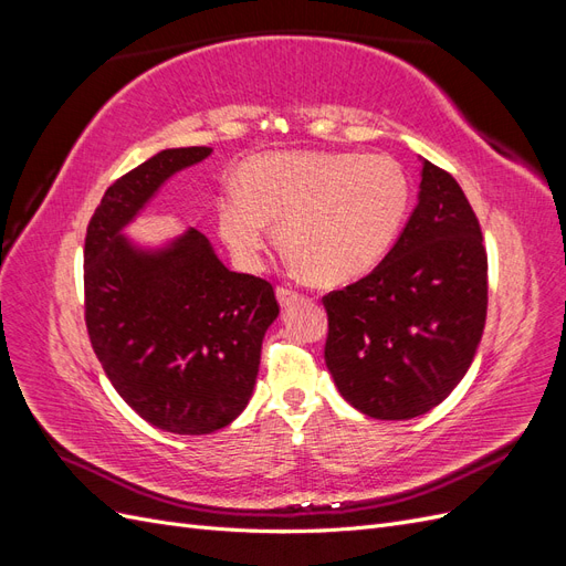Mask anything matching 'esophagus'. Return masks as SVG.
<instances>
[{
  "instance_id": "obj_1",
  "label": "esophagus",
  "mask_w": 566,
  "mask_h": 566,
  "mask_svg": "<svg viewBox=\"0 0 566 566\" xmlns=\"http://www.w3.org/2000/svg\"><path fill=\"white\" fill-rule=\"evenodd\" d=\"M276 297H279V304L283 306V310H290V306L302 302V295L295 293V290H287V287H276Z\"/></svg>"
}]
</instances>
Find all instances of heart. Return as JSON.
I'll return each instance as SVG.
<instances>
[{
  "label": "heart",
  "instance_id": "obj_1",
  "mask_svg": "<svg viewBox=\"0 0 566 566\" xmlns=\"http://www.w3.org/2000/svg\"><path fill=\"white\" fill-rule=\"evenodd\" d=\"M217 200L219 235L248 269L260 264L269 224L316 285H345L378 266L397 241L413 186L399 160L366 153H264Z\"/></svg>",
  "mask_w": 566,
  "mask_h": 566
}]
</instances>
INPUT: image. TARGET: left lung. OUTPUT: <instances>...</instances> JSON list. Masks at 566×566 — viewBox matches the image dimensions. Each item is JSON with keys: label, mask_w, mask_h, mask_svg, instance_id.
I'll use <instances>...</instances> for the list:
<instances>
[{"label": "left lung", "mask_w": 566, "mask_h": 566, "mask_svg": "<svg viewBox=\"0 0 566 566\" xmlns=\"http://www.w3.org/2000/svg\"><path fill=\"white\" fill-rule=\"evenodd\" d=\"M418 205L366 279L323 297L325 366L345 401L410 420L465 378L486 323V250L458 181L420 158Z\"/></svg>", "instance_id": "left-lung-1"}]
</instances>
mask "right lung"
Instances as JSON below:
<instances>
[{
    "mask_svg": "<svg viewBox=\"0 0 566 566\" xmlns=\"http://www.w3.org/2000/svg\"><path fill=\"white\" fill-rule=\"evenodd\" d=\"M210 156L156 153L108 188L84 238L92 347L127 406L172 434H210L243 413L279 316L271 283L227 269L200 231L163 245L125 235L169 179Z\"/></svg>",
    "mask_w": 566,
    "mask_h": 566,
    "instance_id": "1",
    "label": "right lung"
}]
</instances>
